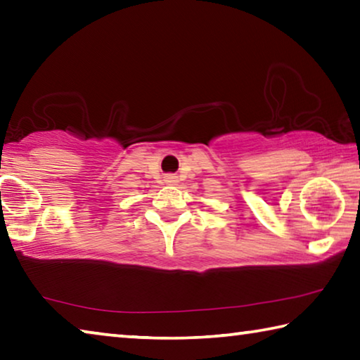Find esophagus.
Returning a JSON list of instances; mask_svg holds the SVG:
<instances>
[{"label": "esophagus", "mask_w": 360, "mask_h": 360, "mask_svg": "<svg viewBox=\"0 0 360 360\" xmlns=\"http://www.w3.org/2000/svg\"><path fill=\"white\" fill-rule=\"evenodd\" d=\"M167 182H169V184H174V182H178V179H176V176H167Z\"/></svg>", "instance_id": "esophagus-1"}]
</instances>
